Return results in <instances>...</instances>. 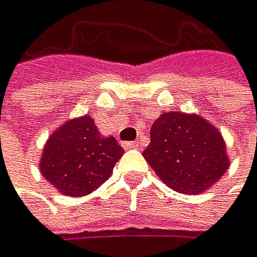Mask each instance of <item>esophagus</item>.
Returning a JSON list of instances; mask_svg holds the SVG:
<instances>
[{
    "label": "esophagus",
    "instance_id": "esophagus-1",
    "mask_svg": "<svg viewBox=\"0 0 257 257\" xmlns=\"http://www.w3.org/2000/svg\"><path fill=\"white\" fill-rule=\"evenodd\" d=\"M123 149H137L140 148V143L138 141H127V143H122Z\"/></svg>",
    "mask_w": 257,
    "mask_h": 257
}]
</instances>
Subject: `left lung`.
<instances>
[{"instance_id": "obj_1", "label": "left lung", "mask_w": 257, "mask_h": 257, "mask_svg": "<svg viewBox=\"0 0 257 257\" xmlns=\"http://www.w3.org/2000/svg\"><path fill=\"white\" fill-rule=\"evenodd\" d=\"M143 157L168 187L200 194L229 168L221 132L197 114L164 112L151 127Z\"/></svg>"}]
</instances>
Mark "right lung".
Masks as SVG:
<instances>
[{"mask_svg":"<svg viewBox=\"0 0 257 257\" xmlns=\"http://www.w3.org/2000/svg\"><path fill=\"white\" fill-rule=\"evenodd\" d=\"M123 149L101 137L90 116L71 119L49 137L39 170L57 191L70 197L90 194L108 180Z\"/></svg>","mask_w":257,"mask_h":257,"instance_id":"right-lung-1","label":"right lung"}]
</instances>
